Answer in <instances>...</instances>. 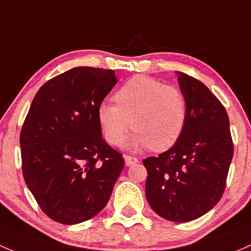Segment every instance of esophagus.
Returning <instances> with one entry per match:
<instances>
[{
  "label": "esophagus",
  "instance_id": "1",
  "mask_svg": "<svg viewBox=\"0 0 251 251\" xmlns=\"http://www.w3.org/2000/svg\"><path fill=\"white\" fill-rule=\"evenodd\" d=\"M138 163V158L136 157H133V156H125V164L126 167H129V165L131 164H135Z\"/></svg>",
  "mask_w": 251,
  "mask_h": 251
}]
</instances>
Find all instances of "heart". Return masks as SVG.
I'll use <instances>...</instances> for the list:
<instances>
[{"label":"heart","instance_id":"1","mask_svg":"<svg viewBox=\"0 0 251 251\" xmlns=\"http://www.w3.org/2000/svg\"><path fill=\"white\" fill-rule=\"evenodd\" d=\"M117 105L102 102L98 118L105 139L113 146L123 143L133 126L126 147H149L161 152L170 149L181 136L187 120V104L177 88L146 76L126 81L115 94Z\"/></svg>","mask_w":251,"mask_h":251}]
</instances>
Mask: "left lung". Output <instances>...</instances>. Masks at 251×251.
<instances>
[{
    "instance_id": "1",
    "label": "left lung",
    "mask_w": 251,
    "mask_h": 251,
    "mask_svg": "<svg viewBox=\"0 0 251 251\" xmlns=\"http://www.w3.org/2000/svg\"><path fill=\"white\" fill-rule=\"evenodd\" d=\"M187 120L176 144L143 163L147 201L154 213L174 222L201 218L221 200L233 157L226 110L201 81L176 72Z\"/></svg>"
}]
</instances>
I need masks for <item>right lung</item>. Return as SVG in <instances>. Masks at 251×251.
<instances>
[{"label": "right lung", "mask_w": 251, "mask_h": 251, "mask_svg": "<svg viewBox=\"0 0 251 251\" xmlns=\"http://www.w3.org/2000/svg\"><path fill=\"white\" fill-rule=\"evenodd\" d=\"M117 81L113 70L75 68L33 98L20 133L23 175L51 220L87 221L110 200L125 161L102 139L98 108Z\"/></svg>", "instance_id": "add662e5"}]
</instances>
